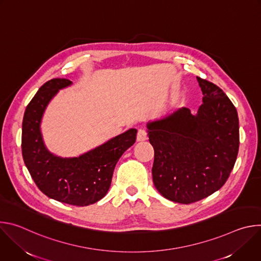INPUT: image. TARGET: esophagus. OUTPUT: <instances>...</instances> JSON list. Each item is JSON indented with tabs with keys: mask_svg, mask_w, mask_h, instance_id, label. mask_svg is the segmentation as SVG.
<instances>
[{
	"mask_svg": "<svg viewBox=\"0 0 261 261\" xmlns=\"http://www.w3.org/2000/svg\"><path fill=\"white\" fill-rule=\"evenodd\" d=\"M146 138H147L146 131L144 129H139L137 132V137H136L137 141H144V140H146Z\"/></svg>",
	"mask_w": 261,
	"mask_h": 261,
	"instance_id": "1",
	"label": "esophagus"
}]
</instances>
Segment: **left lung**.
<instances>
[{"label": "left lung", "instance_id": "obj_1", "mask_svg": "<svg viewBox=\"0 0 261 261\" xmlns=\"http://www.w3.org/2000/svg\"><path fill=\"white\" fill-rule=\"evenodd\" d=\"M202 104L194 116L182 107L146 124L154 147L153 181L174 202L201 200L225 184L240 145L238 111L219 87L197 77Z\"/></svg>", "mask_w": 261, "mask_h": 261}]
</instances>
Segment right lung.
Returning a JSON list of instances; mask_svg holds the SVG:
<instances>
[{
  "label": "right lung",
  "instance_id": "obj_1",
  "mask_svg": "<svg viewBox=\"0 0 261 261\" xmlns=\"http://www.w3.org/2000/svg\"><path fill=\"white\" fill-rule=\"evenodd\" d=\"M71 85V81L54 79L36 93L24 111L21 151L24 164L41 192L64 203L86 206L106 195L115 167L135 142L137 130L131 128L79 157L63 158L50 153L41 133L42 118L58 92Z\"/></svg>",
  "mask_w": 261,
  "mask_h": 261
}]
</instances>
